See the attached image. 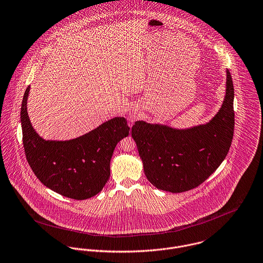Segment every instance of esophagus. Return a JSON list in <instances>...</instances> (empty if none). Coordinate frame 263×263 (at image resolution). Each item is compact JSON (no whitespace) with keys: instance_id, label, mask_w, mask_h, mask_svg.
I'll list each match as a JSON object with an SVG mask.
<instances>
[{"instance_id":"34e87169","label":"esophagus","mask_w":263,"mask_h":263,"mask_svg":"<svg viewBox=\"0 0 263 263\" xmlns=\"http://www.w3.org/2000/svg\"><path fill=\"white\" fill-rule=\"evenodd\" d=\"M137 118H138V114H137L135 110L130 111V114H129V119H130V121L134 122L135 120H137Z\"/></svg>"}]
</instances>
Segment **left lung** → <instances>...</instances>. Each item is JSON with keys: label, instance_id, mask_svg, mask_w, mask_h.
Masks as SVG:
<instances>
[{"label": "left lung", "instance_id": "obj_1", "mask_svg": "<svg viewBox=\"0 0 263 263\" xmlns=\"http://www.w3.org/2000/svg\"><path fill=\"white\" fill-rule=\"evenodd\" d=\"M234 84L227 69L226 95L217 114L206 124L176 129L137 121L132 127L147 180L173 194L203 183L226 159L234 136Z\"/></svg>", "mask_w": 263, "mask_h": 263}]
</instances>
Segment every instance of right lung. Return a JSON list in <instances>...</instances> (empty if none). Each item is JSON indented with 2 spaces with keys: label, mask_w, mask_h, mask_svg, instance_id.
Segmentation results:
<instances>
[{
  "label": "right lung",
  "mask_w": 263,
  "mask_h": 263,
  "mask_svg": "<svg viewBox=\"0 0 263 263\" xmlns=\"http://www.w3.org/2000/svg\"><path fill=\"white\" fill-rule=\"evenodd\" d=\"M30 87L25 90L20 122L26 160L39 180L53 192L73 200L100 193L110 175V159L118 142L129 135L124 117L112 118L69 140H46L33 129L27 114Z\"/></svg>",
  "instance_id": "right-lung-1"
}]
</instances>
